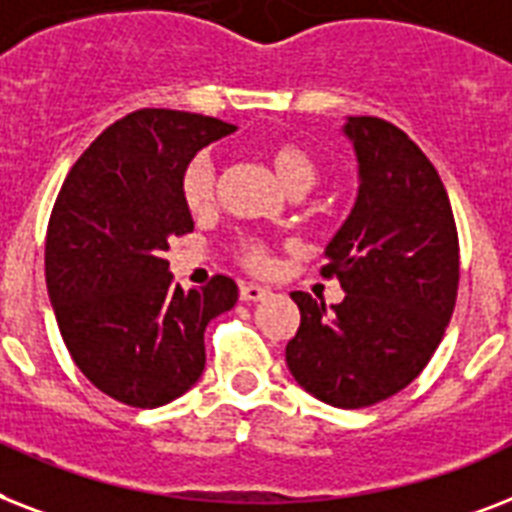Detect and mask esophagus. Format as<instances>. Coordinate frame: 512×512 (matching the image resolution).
<instances>
[{
  "label": "esophagus",
  "mask_w": 512,
  "mask_h": 512,
  "mask_svg": "<svg viewBox=\"0 0 512 512\" xmlns=\"http://www.w3.org/2000/svg\"><path fill=\"white\" fill-rule=\"evenodd\" d=\"M269 288H264V285H256V283H245L240 285V299L243 301H264L269 296Z\"/></svg>",
  "instance_id": "34e87169"
}]
</instances>
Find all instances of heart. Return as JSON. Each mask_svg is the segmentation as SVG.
<instances>
[{
    "mask_svg": "<svg viewBox=\"0 0 512 512\" xmlns=\"http://www.w3.org/2000/svg\"><path fill=\"white\" fill-rule=\"evenodd\" d=\"M269 168L288 192H304L318 178V162L307 149L296 144H272L267 149ZM181 197L192 213H205L216 200V165L208 154H197L181 173ZM237 259L248 269L269 267V248L256 237H243L237 245Z\"/></svg>",
    "mask_w": 512,
    "mask_h": 512,
    "instance_id": "heart-1",
    "label": "heart"
}]
</instances>
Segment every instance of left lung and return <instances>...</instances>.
I'll return each instance as SVG.
<instances>
[{"mask_svg": "<svg viewBox=\"0 0 512 512\" xmlns=\"http://www.w3.org/2000/svg\"><path fill=\"white\" fill-rule=\"evenodd\" d=\"M358 154V200L328 243L323 277L339 304L293 291L301 323L285 344L293 379L323 403L366 408L392 398L430 363L459 285V240L438 170L379 117L344 125Z\"/></svg>", "mask_w": 512, "mask_h": 512, "instance_id": "left-lung-1", "label": "left lung"}]
</instances>
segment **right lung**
I'll return each mask as SVG.
<instances>
[{
	"instance_id": "1",
	"label": "right lung",
	"mask_w": 512,
	"mask_h": 512,
	"mask_svg": "<svg viewBox=\"0 0 512 512\" xmlns=\"http://www.w3.org/2000/svg\"><path fill=\"white\" fill-rule=\"evenodd\" d=\"M235 125L173 109H138L87 146L47 224L45 277L63 344L109 398L165 406L205 368V328L235 307L237 283L184 291L168 240L192 232L181 173Z\"/></svg>"
}]
</instances>
